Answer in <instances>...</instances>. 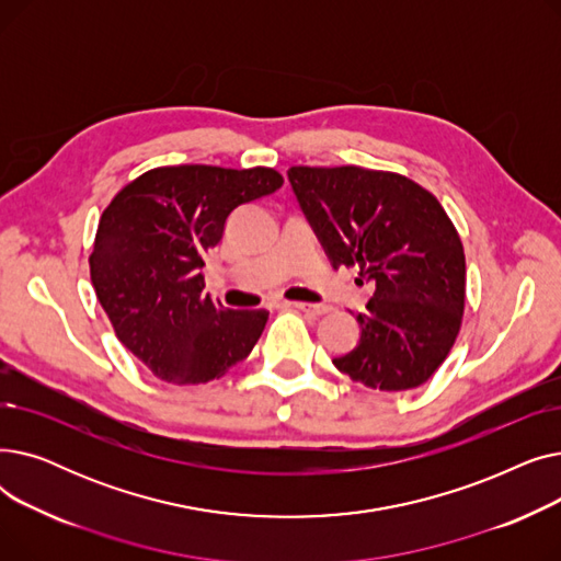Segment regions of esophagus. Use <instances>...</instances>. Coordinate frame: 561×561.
<instances>
[{
    "label": "esophagus",
    "instance_id": "esophagus-1",
    "mask_svg": "<svg viewBox=\"0 0 561 561\" xmlns=\"http://www.w3.org/2000/svg\"><path fill=\"white\" fill-rule=\"evenodd\" d=\"M290 307H296L309 316H325L330 313V307L328 305H311V302H290Z\"/></svg>",
    "mask_w": 561,
    "mask_h": 561
}]
</instances>
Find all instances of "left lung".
I'll list each match as a JSON object with an SVG mask.
<instances>
[{"instance_id": "obj_1", "label": "left lung", "mask_w": 561, "mask_h": 561, "mask_svg": "<svg viewBox=\"0 0 561 561\" xmlns=\"http://www.w3.org/2000/svg\"><path fill=\"white\" fill-rule=\"evenodd\" d=\"M288 180L334 268H359L375 290L359 345L334 366L379 391L416 389L446 362L466 302L463 245L421 184L362 165H293Z\"/></svg>"}]
</instances>
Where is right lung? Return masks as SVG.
Masks as SVG:
<instances>
[{
  "instance_id": "1",
  "label": "right lung",
  "mask_w": 561,
  "mask_h": 561,
  "mask_svg": "<svg viewBox=\"0 0 561 561\" xmlns=\"http://www.w3.org/2000/svg\"><path fill=\"white\" fill-rule=\"evenodd\" d=\"M284 184L275 168L161 165L115 193L104 209L91 282L113 332L168 385H204L243 362L268 311L227 309L204 296V256L239 204Z\"/></svg>"
}]
</instances>
